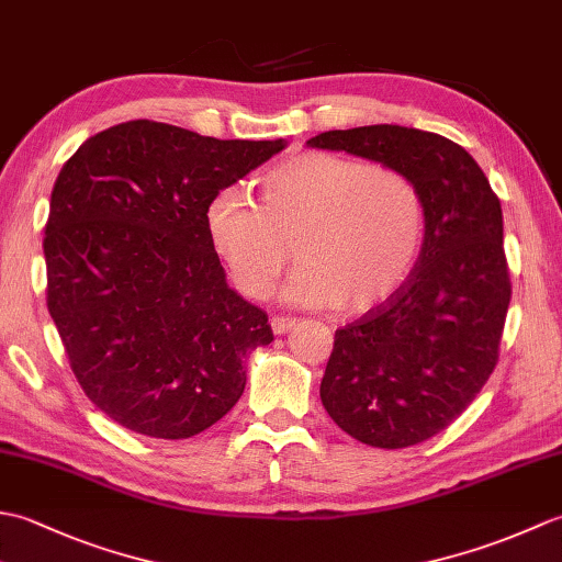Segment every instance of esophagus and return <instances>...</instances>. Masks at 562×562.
Here are the masks:
<instances>
[{"instance_id":"esophagus-1","label":"esophagus","mask_w":562,"mask_h":562,"mask_svg":"<svg viewBox=\"0 0 562 562\" xmlns=\"http://www.w3.org/2000/svg\"><path fill=\"white\" fill-rule=\"evenodd\" d=\"M294 326H296V321L290 318V316H272L270 318V328H272L274 336H282V333L292 330Z\"/></svg>"}]
</instances>
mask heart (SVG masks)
I'll list each match as a JSON object with an SVG mask.
<instances>
[{"instance_id": "obj_1", "label": "heart", "mask_w": 562, "mask_h": 562, "mask_svg": "<svg viewBox=\"0 0 562 562\" xmlns=\"http://www.w3.org/2000/svg\"><path fill=\"white\" fill-rule=\"evenodd\" d=\"M207 234L236 288L266 300L296 260L284 300L362 314L411 278L427 210L413 178L389 164L304 151L262 176L260 202L224 188L207 205Z\"/></svg>"}]
</instances>
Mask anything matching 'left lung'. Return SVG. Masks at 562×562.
<instances>
[{
	"instance_id": "obj_1",
	"label": "left lung",
	"mask_w": 562,
	"mask_h": 562,
	"mask_svg": "<svg viewBox=\"0 0 562 562\" xmlns=\"http://www.w3.org/2000/svg\"><path fill=\"white\" fill-rule=\"evenodd\" d=\"M306 145L396 166L425 198L411 278L336 330L321 381L342 432L379 449L420 445L469 408L497 364L512 300L499 198L469 151L425 130H328Z\"/></svg>"
}]
</instances>
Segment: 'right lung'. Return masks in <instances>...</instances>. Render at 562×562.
<instances>
[{
    "mask_svg": "<svg viewBox=\"0 0 562 562\" xmlns=\"http://www.w3.org/2000/svg\"><path fill=\"white\" fill-rule=\"evenodd\" d=\"M284 139H217L130 121L89 137L59 171L43 254L47 312L99 411L157 439L229 413L244 357L272 340L207 234V205Z\"/></svg>",
    "mask_w": 562,
    "mask_h": 562,
    "instance_id": "add662e5",
    "label": "right lung"
}]
</instances>
